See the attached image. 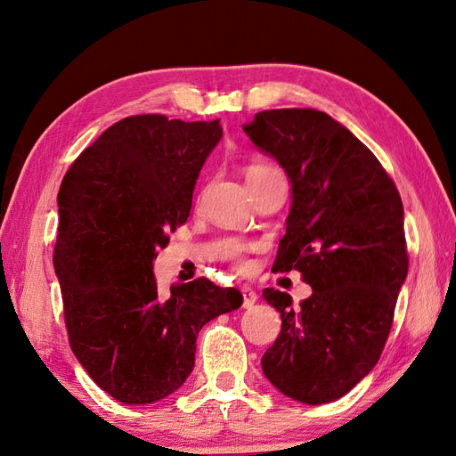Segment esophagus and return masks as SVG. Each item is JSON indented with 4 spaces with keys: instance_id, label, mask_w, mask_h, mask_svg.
<instances>
[{
    "instance_id": "34e87169",
    "label": "esophagus",
    "mask_w": 456,
    "mask_h": 456,
    "mask_svg": "<svg viewBox=\"0 0 456 456\" xmlns=\"http://www.w3.org/2000/svg\"><path fill=\"white\" fill-rule=\"evenodd\" d=\"M240 294H243V307L245 309H250V307H253L255 304H256V299H258V296H256V292H255V289L253 288H243V289H240Z\"/></svg>"
}]
</instances>
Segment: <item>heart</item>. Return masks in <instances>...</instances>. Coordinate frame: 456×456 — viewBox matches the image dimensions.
<instances>
[{"label": "heart", "mask_w": 456, "mask_h": 456, "mask_svg": "<svg viewBox=\"0 0 456 456\" xmlns=\"http://www.w3.org/2000/svg\"><path fill=\"white\" fill-rule=\"evenodd\" d=\"M270 172H276V168L268 167V164L255 162V164H250V167L247 168V180H253V178H258V176H265V174H270Z\"/></svg>", "instance_id": "heart-1"}]
</instances>
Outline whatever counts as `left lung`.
I'll use <instances>...</instances> for the list:
<instances>
[{
	"instance_id": "1",
	"label": "left lung",
	"mask_w": 456,
	"mask_h": 456,
	"mask_svg": "<svg viewBox=\"0 0 456 456\" xmlns=\"http://www.w3.org/2000/svg\"><path fill=\"white\" fill-rule=\"evenodd\" d=\"M243 131L292 186L274 270H299L314 289L297 309L286 292H263L282 317L263 372L286 398L335 402L372 370L390 335L408 276L402 198L374 154L323 111H260Z\"/></svg>"
}]
</instances>
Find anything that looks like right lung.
Instances as JSON below:
<instances>
[{"label":"right lung","instance_id":"obj_1","mask_svg":"<svg viewBox=\"0 0 456 456\" xmlns=\"http://www.w3.org/2000/svg\"><path fill=\"white\" fill-rule=\"evenodd\" d=\"M221 137L219 119L134 115L105 129L61 183L53 260L68 338L92 380L121 403L147 405L182 388L201 327L243 304L239 289L208 278L160 294L152 273Z\"/></svg>","mask_w":456,"mask_h":456}]
</instances>
